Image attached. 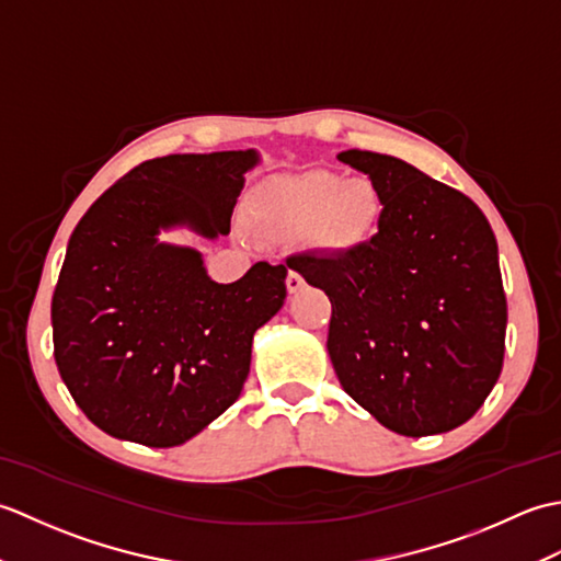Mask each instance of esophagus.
<instances>
[{
  "label": "esophagus",
  "instance_id": "1",
  "mask_svg": "<svg viewBox=\"0 0 561 561\" xmlns=\"http://www.w3.org/2000/svg\"><path fill=\"white\" fill-rule=\"evenodd\" d=\"M304 287H306V282H304L301 274L291 270V272L287 274V291H289V294H299Z\"/></svg>",
  "mask_w": 561,
  "mask_h": 561
}]
</instances>
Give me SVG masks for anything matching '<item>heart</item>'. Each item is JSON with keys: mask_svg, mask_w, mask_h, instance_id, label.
Returning a JSON list of instances; mask_svg holds the SVG:
<instances>
[{"mask_svg": "<svg viewBox=\"0 0 561 561\" xmlns=\"http://www.w3.org/2000/svg\"><path fill=\"white\" fill-rule=\"evenodd\" d=\"M386 214L383 190L366 175L344 178L313 171L272 183L255 202V219L270 236H296L311 229L313 243L344 255L371 243Z\"/></svg>", "mask_w": 561, "mask_h": 561, "instance_id": "b5f03b06", "label": "heart"}]
</instances>
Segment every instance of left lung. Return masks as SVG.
Listing matches in <instances>:
<instances>
[{"instance_id": "left-lung-1", "label": "left lung", "mask_w": 561, "mask_h": 561, "mask_svg": "<svg viewBox=\"0 0 561 561\" xmlns=\"http://www.w3.org/2000/svg\"><path fill=\"white\" fill-rule=\"evenodd\" d=\"M337 159L383 190L380 231L354 253H308L289 267L328 294V354L347 396L396 434L450 432L482 408L504 364L492 226L408 161L362 149Z\"/></svg>"}]
</instances>
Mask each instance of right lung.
<instances>
[{"label": "right lung", "instance_id": "obj_1", "mask_svg": "<svg viewBox=\"0 0 561 561\" xmlns=\"http://www.w3.org/2000/svg\"><path fill=\"white\" fill-rule=\"evenodd\" d=\"M257 163L255 149L145 161L71 231L53 296L55 362L105 434L181 446L241 396L255 330L287 299V267L255 262L238 282L219 284L199 250L159 236H229Z\"/></svg>", "mask_w": 561, "mask_h": 561}]
</instances>
